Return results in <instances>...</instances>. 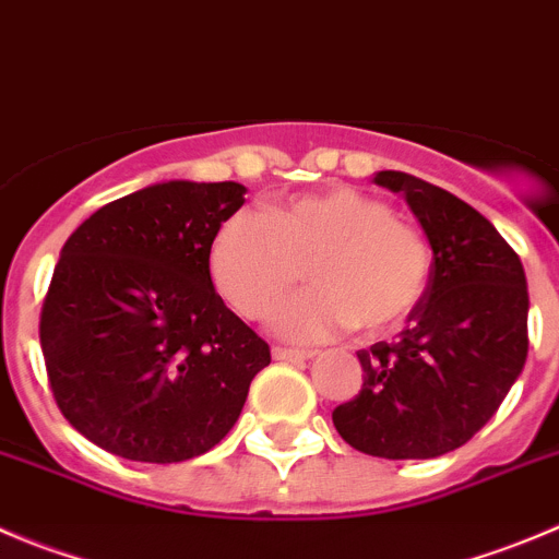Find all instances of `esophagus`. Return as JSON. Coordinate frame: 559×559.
Returning <instances> with one entry per match:
<instances>
[{"label":"esophagus","mask_w":559,"mask_h":559,"mask_svg":"<svg viewBox=\"0 0 559 559\" xmlns=\"http://www.w3.org/2000/svg\"><path fill=\"white\" fill-rule=\"evenodd\" d=\"M271 354H274V359H280V362H305V359L316 356V350H310V348H283V345H274V348H271Z\"/></svg>","instance_id":"obj_1"}]
</instances>
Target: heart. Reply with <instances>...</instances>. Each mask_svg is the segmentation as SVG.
I'll return each instance as SVG.
<instances>
[{
  "instance_id": "heart-1",
  "label": "heart",
  "mask_w": 559,
  "mask_h": 559,
  "mask_svg": "<svg viewBox=\"0 0 559 559\" xmlns=\"http://www.w3.org/2000/svg\"><path fill=\"white\" fill-rule=\"evenodd\" d=\"M211 276L227 305L263 318L301 276L312 288L276 307L271 323L290 340L359 326L384 334L419 307L430 283L428 238L412 222L350 186L233 214L211 243Z\"/></svg>"
}]
</instances>
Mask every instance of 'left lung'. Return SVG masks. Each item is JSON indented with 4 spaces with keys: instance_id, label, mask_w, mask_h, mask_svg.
Here are the masks:
<instances>
[{
    "instance_id": "1",
    "label": "left lung",
    "mask_w": 559,
    "mask_h": 559,
    "mask_svg": "<svg viewBox=\"0 0 559 559\" xmlns=\"http://www.w3.org/2000/svg\"><path fill=\"white\" fill-rule=\"evenodd\" d=\"M433 249L430 283L392 343L356 350L362 390L332 412L345 442L376 459H436L466 444L527 359V280L519 254L472 205L384 169Z\"/></svg>"
}]
</instances>
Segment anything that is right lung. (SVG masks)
<instances>
[{
    "instance_id": "obj_1",
    "label": "right lung",
    "mask_w": 559,
    "mask_h": 559,
    "mask_svg": "<svg viewBox=\"0 0 559 559\" xmlns=\"http://www.w3.org/2000/svg\"><path fill=\"white\" fill-rule=\"evenodd\" d=\"M243 186L167 180L73 230L40 310V348L62 417L106 453L178 464L236 425L271 362L211 283V243Z\"/></svg>"
}]
</instances>
